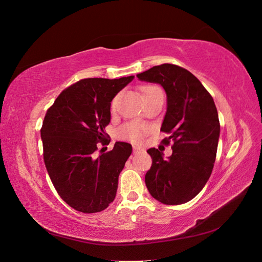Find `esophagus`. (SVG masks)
<instances>
[{"mask_svg":"<svg viewBox=\"0 0 262 262\" xmlns=\"http://www.w3.org/2000/svg\"><path fill=\"white\" fill-rule=\"evenodd\" d=\"M141 150H142V148H140V147H138V146H133V153H134V154H137V153L141 152Z\"/></svg>","mask_w":262,"mask_h":262,"instance_id":"esophagus-1","label":"esophagus"}]
</instances>
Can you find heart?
Returning a JSON list of instances; mask_svg holds the SVG:
<instances>
[{
	"instance_id": "1",
	"label": "heart",
	"mask_w": 262,
	"mask_h": 262,
	"mask_svg": "<svg viewBox=\"0 0 262 262\" xmlns=\"http://www.w3.org/2000/svg\"><path fill=\"white\" fill-rule=\"evenodd\" d=\"M160 90L156 86H143L141 87V94H142V98H144L147 95L152 94L153 92ZM113 107H115V102L113 104ZM147 132V128L142 123H137V122H132L125 124L122 126L120 132H119V136H120L122 139L130 140L134 143H140V142L143 141L145 134Z\"/></svg>"
}]
</instances>
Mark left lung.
<instances>
[{
	"mask_svg": "<svg viewBox=\"0 0 262 262\" xmlns=\"http://www.w3.org/2000/svg\"><path fill=\"white\" fill-rule=\"evenodd\" d=\"M142 82L160 84L167 96L161 130L173 141L172 154L147 149L152 167L145 184L154 199L177 205L190 201L209 180L215 162L220 121L214 100L198 78L186 69L165 63L137 75Z\"/></svg>",
	"mask_w": 262,
	"mask_h": 262,
	"instance_id": "obj_1",
	"label": "left lung"
}]
</instances>
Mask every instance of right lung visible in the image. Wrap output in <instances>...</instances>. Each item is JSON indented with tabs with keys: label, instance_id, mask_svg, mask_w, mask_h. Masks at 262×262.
Masks as SVG:
<instances>
[{
	"label": "right lung",
	"instance_id": "right-lung-1",
	"mask_svg": "<svg viewBox=\"0 0 262 262\" xmlns=\"http://www.w3.org/2000/svg\"><path fill=\"white\" fill-rule=\"evenodd\" d=\"M133 78H84L63 91L46 114L40 130L46 168L60 196L76 211L100 212L115 200L132 145L116 142L98 157L95 150L98 142L106 144L110 102Z\"/></svg>",
	"mask_w": 262,
	"mask_h": 262
}]
</instances>
